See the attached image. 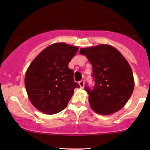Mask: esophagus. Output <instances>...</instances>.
<instances>
[{
	"label": "esophagus",
	"instance_id": "34e87169",
	"mask_svg": "<svg viewBox=\"0 0 150 150\" xmlns=\"http://www.w3.org/2000/svg\"><path fill=\"white\" fill-rule=\"evenodd\" d=\"M79 86H80L81 88H84V86H85V82L83 80H81L80 82H79Z\"/></svg>",
	"mask_w": 150,
	"mask_h": 150
}]
</instances>
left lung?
I'll return each mask as SVG.
<instances>
[{
    "label": "left lung",
    "mask_w": 150,
    "mask_h": 150,
    "mask_svg": "<svg viewBox=\"0 0 150 150\" xmlns=\"http://www.w3.org/2000/svg\"><path fill=\"white\" fill-rule=\"evenodd\" d=\"M79 53L92 64L94 88L86 86L90 106L99 115H109L121 109L134 87L133 73L124 56L113 46L98 45L81 48Z\"/></svg>",
    "instance_id": "left-lung-1"
}]
</instances>
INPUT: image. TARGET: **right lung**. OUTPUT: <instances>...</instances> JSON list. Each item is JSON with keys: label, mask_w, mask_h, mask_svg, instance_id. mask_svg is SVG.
Masks as SVG:
<instances>
[{"label": "right lung", "mask_w": 150, "mask_h": 150, "mask_svg": "<svg viewBox=\"0 0 150 150\" xmlns=\"http://www.w3.org/2000/svg\"><path fill=\"white\" fill-rule=\"evenodd\" d=\"M79 48L59 42L44 49L27 68L24 78L26 91L31 103L38 111L54 115L65 108L74 90V71L68 64Z\"/></svg>", "instance_id": "right-lung-1"}]
</instances>
